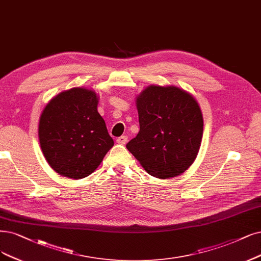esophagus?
Listing matches in <instances>:
<instances>
[{
    "instance_id": "1",
    "label": "esophagus",
    "mask_w": 261,
    "mask_h": 261,
    "mask_svg": "<svg viewBox=\"0 0 261 261\" xmlns=\"http://www.w3.org/2000/svg\"><path fill=\"white\" fill-rule=\"evenodd\" d=\"M116 142H117L118 144H121V145H124V144L128 142V137L127 136H121L117 140H116Z\"/></svg>"
}]
</instances>
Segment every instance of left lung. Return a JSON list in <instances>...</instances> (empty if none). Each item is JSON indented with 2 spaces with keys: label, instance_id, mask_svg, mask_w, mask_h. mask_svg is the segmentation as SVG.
I'll use <instances>...</instances> for the list:
<instances>
[{
  "label": "left lung",
  "instance_id": "8db88e82",
  "mask_svg": "<svg viewBox=\"0 0 261 261\" xmlns=\"http://www.w3.org/2000/svg\"><path fill=\"white\" fill-rule=\"evenodd\" d=\"M140 132L127 148L148 174L180 175L199 152L203 116L195 96L176 86L150 85L137 95Z\"/></svg>",
  "mask_w": 261,
  "mask_h": 261
}]
</instances>
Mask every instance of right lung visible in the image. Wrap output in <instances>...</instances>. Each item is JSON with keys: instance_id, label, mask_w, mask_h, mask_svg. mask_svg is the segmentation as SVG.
Here are the masks:
<instances>
[{"instance_id": "right-lung-1", "label": "right lung", "mask_w": 261, "mask_h": 261, "mask_svg": "<svg viewBox=\"0 0 261 261\" xmlns=\"http://www.w3.org/2000/svg\"><path fill=\"white\" fill-rule=\"evenodd\" d=\"M98 103L95 91L75 87L57 94L44 108L38 139L44 157L59 175L87 177L113 147Z\"/></svg>"}]
</instances>
